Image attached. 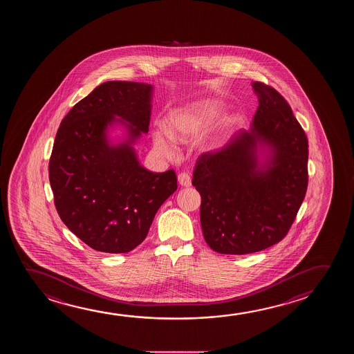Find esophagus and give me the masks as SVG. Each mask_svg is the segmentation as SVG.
<instances>
[{"label": "esophagus", "instance_id": "1", "mask_svg": "<svg viewBox=\"0 0 354 354\" xmlns=\"http://www.w3.org/2000/svg\"><path fill=\"white\" fill-rule=\"evenodd\" d=\"M178 181L181 186H185V187L191 186V176L187 173H180L178 175Z\"/></svg>", "mask_w": 354, "mask_h": 354}]
</instances>
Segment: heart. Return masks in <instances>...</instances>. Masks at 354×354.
I'll use <instances>...</instances> for the list:
<instances>
[{
  "instance_id": "1",
  "label": "heart",
  "mask_w": 354,
  "mask_h": 354,
  "mask_svg": "<svg viewBox=\"0 0 354 354\" xmlns=\"http://www.w3.org/2000/svg\"><path fill=\"white\" fill-rule=\"evenodd\" d=\"M219 111L221 107L216 103L200 102L175 112L168 119V133L165 131L154 133L156 147L160 153L173 154L174 147L170 138L178 142L194 140L216 118Z\"/></svg>"
}]
</instances>
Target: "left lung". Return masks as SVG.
<instances>
[{
    "instance_id": "obj_1",
    "label": "left lung",
    "mask_w": 354,
    "mask_h": 354,
    "mask_svg": "<svg viewBox=\"0 0 354 354\" xmlns=\"http://www.w3.org/2000/svg\"><path fill=\"white\" fill-rule=\"evenodd\" d=\"M259 100L251 130L216 152L201 154L192 185L201 195V226L213 251L248 254L287 235L308 186V138L274 87L252 84ZM270 147L258 170L256 145Z\"/></svg>"
}]
</instances>
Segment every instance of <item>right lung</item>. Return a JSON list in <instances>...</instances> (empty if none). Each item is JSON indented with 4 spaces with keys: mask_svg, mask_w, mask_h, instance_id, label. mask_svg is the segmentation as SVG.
Instances as JSON below:
<instances>
[{
    "mask_svg": "<svg viewBox=\"0 0 354 354\" xmlns=\"http://www.w3.org/2000/svg\"><path fill=\"white\" fill-rule=\"evenodd\" d=\"M151 95L149 84L103 82L68 112L57 131L48 163L55 205L68 229L96 251H133L178 189L174 170L145 169L130 145L149 131ZM114 121L129 128L128 143L107 144L105 131Z\"/></svg>",
    "mask_w": 354,
    "mask_h": 354,
    "instance_id": "1",
    "label": "right lung"
}]
</instances>
